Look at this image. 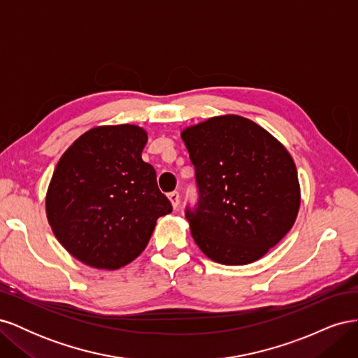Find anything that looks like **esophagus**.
I'll use <instances>...</instances> for the list:
<instances>
[{
  "instance_id": "1",
  "label": "esophagus",
  "mask_w": 358,
  "mask_h": 358,
  "mask_svg": "<svg viewBox=\"0 0 358 358\" xmlns=\"http://www.w3.org/2000/svg\"><path fill=\"white\" fill-rule=\"evenodd\" d=\"M169 199H170V201H171V204H173V208L178 209L179 200H180L179 192H178V191H173V192H170V194H169Z\"/></svg>"
}]
</instances>
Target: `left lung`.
Here are the masks:
<instances>
[{
	"mask_svg": "<svg viewBox=\"0 0 358 358\" xmlns=\"http://www.w3.org/2000/svg\"><path fill=\"white\" fill-rule=\"evenodd\" d=\"M199 201L185 208L191 234L216 263L257 262L291 230L300 206L296 164L264 128L237 115L182 131Z\"/></svg>",
	"mask_w": 358,
	"mask_h": 358,
	"instance_id": "1",
	"label": "left lung"
}]
</instances>
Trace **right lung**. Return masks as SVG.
Here are the masks:
<instances>
[{
  "label": "right lung",
  "instance_id": "right-lung-1",
  "mask_svg": "<svg viewBox=\"0 0 358 358\" xmlns=\"http://www.w3.org/2000/svg\"><path fill=\"white\" fill-rule=\"evenodd\" d=\"M137 125L96 127L64 152L46 196L59 243L82 263L116 270L143 252L157 220L173 210L154 167L142 159Z\"/></svg>",
  "mask_w": 358,
  "mask_h": 358
}]
</instances>
